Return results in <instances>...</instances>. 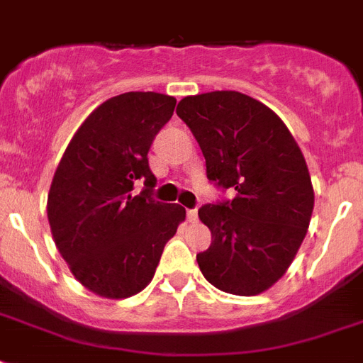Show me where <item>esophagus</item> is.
<instances>
[{
    "label": "esophagus",
    "mask_w": 363,
    "mask_h": 363,
    "mask_svg": "<svg viewBox=\"0 0 363 363\" xmlns=\"http://www.w3.org/2000/svg\"><path fill=\"white\" fill-rule=\"evenodd\" d=\"M186 218H188V222L198 220V209H188L186 211Z\"/></svg>",
    "instance_id": "esophagus-1"
}]
</instances>
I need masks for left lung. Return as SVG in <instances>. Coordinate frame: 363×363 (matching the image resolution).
I'll use <instances>...</instances> for the list:
<instances>
[{
	"label": "left lung",
	"mask_w": 363,
	"mask_h": 363,
	"mask_svg": "<svg viewBox=\"0 0 363 363\" xmlns=\"http://www.w3.org/2000/svg\"><path fill=\"white\" fill-rule=\"evenodd\" d=\"M177 115L199 143L207 179L235 188L232 201L198 211L211 247L196 256L222 292L256 296L292 264L309 228L315 192L298 143L258 99L233 90L181 99Z\"/></svg>",
	"instance_id": "obj_1"
}]
</instances>
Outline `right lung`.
I'll return each instance as SVG.
<instances>
[{
    "instance_id": "obj_1",
    "label": "right lung",
    "mask_w": 363,
    "mask_h": 363,
    "mask_svg": "<svg viewBox=\"0 0 363 363\" xmlns=\"http://www.w3.org/2000/svg\"><path fill=\"white\" fill-rule=\"evenodd\" d=\"M177 99L125 92L107 99L77 130L48 192L52 239L71 273L90 292L122 299L152 281L165 242L186 211L152 199L148 148ZM145 188L133 196V184Z\"/></svg>"
}]
</instances>
